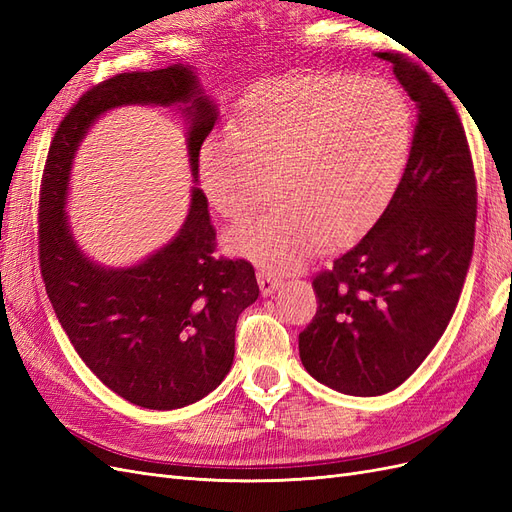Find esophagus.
<instances>
[{
  "label": "esophagus",
  "instance_id": "esophagus-1",
  "mask_svg": "<svg viewBox=\"0 0 512 512\" xmlns=\"http://www.w3.org/2000/svg\"><path fill=\"white\" fill-rule=\"evenodd\" d=\"M256 277H258V286H260V290H262V294H265V297H269V294H273L277 288L282 286L280 277L273 275V273L267 271V269H258Z\"/></svg>",
  "mask_w": 512,
  "mask_h": 512
}]
</instances>
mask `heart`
Listing matches in <instances>:
<instances>
[{"label": "heart", "instance_id": "b5f03b06", "mask_svg": "<svg viewBox=\"0 0 512 512\" xmlns=\"http://www.w3.org/2000/svg\"><path fill=\"white\" fill-rule=\"evenodd\" d=\"M414 113L395 85L352 74L288 76L245 98L237 130L205 138L198 181L224 218H243L271 188L282 198L228 230L237 254L290 271L322 241H348L393 200L412 151Z\"/></svg>", "mask_w": 512, "mask_h": 512}]
</instances>
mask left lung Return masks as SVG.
<instances>
[{
    "label": "left lung",
    "instance_id": "obj_1",
    "mask_svg": "<svg viewBox=\"0 0 512 512\" xmlns=\"http://www.w3.org/2000/svg\"><path fill=\"white\" fill-rule=\"evenodd\" d=\"M416 104L412 151L393 200L363 239L316 275L318 312L299 335L307 374L354 397L404 384L438 344L474 250L476 179L446 91L382 53Z\"/></svg>",
    "mask_w": 512,
    "mask_h": 512
}]
</instances>
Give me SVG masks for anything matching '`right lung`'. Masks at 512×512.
<instances>
[{
    "label": "right lung",
    "instance_id": "add662e5",
    "mask_svg": "<svg viewBox=\"0 0 512 512\" xmlns=\"http://www.w3.org/2000/svg\"><path fill=\"white\" fill-rule=\"evenodd\" d=\"M132 104L177 108L198 183V151L218 104L196 68L173 64L100 83L74 104L51 143L40 194V269L61 329L100 382L134 406L177 410L228 376L239 314L260 290L250 262L215 256V228L198 185L175 237L134 265H100L76 243L66 211L76 151L102 115Z\"/></svg>",
    "mask_w": 512,
    "mask_h": 512
}]
</instances>
